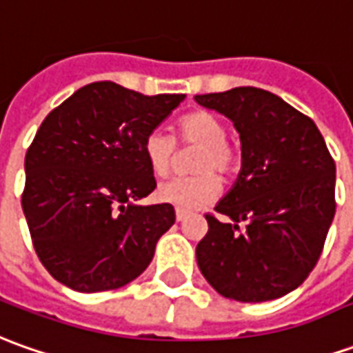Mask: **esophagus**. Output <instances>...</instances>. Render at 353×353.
<instances>
[{
	"label": "esophagus",
	"mask_w": 353,
	"mask_h": 353,
	"mask_svg": "<svg viewBox=\"0 0 353 353\" xmlns=\"http://www.w3.org/2000/svg\"><path fill=\"white\" fill-rule=\"evenodd\" d=\"M191 212L189 210H183V208H176V218H177V222H183L187 216H189Z\"/></svg>",
	"instance_id": "34e87169"
}]
</instances>
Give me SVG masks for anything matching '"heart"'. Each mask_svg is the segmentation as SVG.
<instances>
[{"instance_id": "1", "label": "heart", "mask_w": 353, "mask_h": 353, "mask_svg": "<svg viewBox=\"0 0 353 353\" xmlns=\"http://www.w3.org/2000/svg\"><path fill=\"white\" fill-rule=\"evenodd\" d=\"M177 141L183 146H201L193 160L191 177H174L160 183L157 196L162 203L177 208H196L214 201L220 193V179L234 177L241 166V154L228 143L226 123L210 112L196 110L177 121ZM143 152L150 172L157 177H166L176 166V139L160 129H152L143 141Z\"/></svg>"}]
</instances>
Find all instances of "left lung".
Returning <instances> with one entry per match:
<instances>
[{
  "label": "left lung",
  "mask_w": 353,
  "mask_h": 353,
  "mask_svg": "<svg viewBox=\"0 0 353 353\" xmlns=\"http://www.w3.org/2000/svg\"><path fill=\"white\" fill-rule=\"evenodd\" d=\"M230 117L241 172L214 210L196 265L220 296L259 303L290 294L315 268L336 212V166L313 119L255 86L196 94ZM239 221H247L243 230Z\"/></svg>",
  "instance_id": "left-lung-1"
}]
</instances>
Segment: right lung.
I'll use <instances>...</instances> for the list:
<instances>
[{"mask_svg":"<svg viewBox=\"0 0 353 353\" xmlns=\"http://www.w3.org/2000/svg\"><path fill=\"white\" fill-rule=\"evenodd\" d=\"M183 98L100 81L46 116L26 150L21 205L36 255L57 282L106 292L150 265L176 210L135 203L157 187L143 141Z\"/></svg>","mask_w":353,"mask_h":353,"instance_id":"obj_1","label":"right lung"}]
</instances>
